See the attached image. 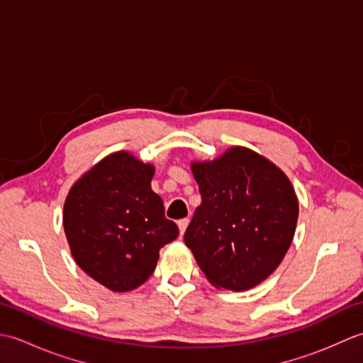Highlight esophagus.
<instances>
[{
	"label": "esophagus",
	"instance_id": "esophagus-1",
	"mask_svg": "<svg viewBox=\"0 0 363 363\" xmlns=\"http://www.w3.org/2000/svg\"><path fill=\"white\" fill-rule=\"evenodd\" d=\"M187 226H189V218H182V220L177 221V228H179L181 235H184V233H186Z\"/></svg>",
	"mask_w": 363,
	"mask_h": 363
}]
</instances>
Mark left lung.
Segmentation results:
<instances>
[{
  "mask_svg": "<svg viewBox=\"0 0 363 363\" xmlns=\"http://www.w3.org/2000/svg\"><path fill=\"white\" fill-rule=\"evenodd\" d=\"M190 168L203 201L184 242L213 287H256L279 267L295 235L299 204L290 179L245 146Z\"/></svg>",
  "mask_w": 363,
  "mask_h": 363,
  "instance_id": "left-lung-1",
  "label": "left lung"
}]
</instances>
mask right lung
Returning <instances> with one entry per match:
<instances>
[{"mask_svg": "<svg viewBox=\"0 0 363 363\" xmlns=\"http://www.w3.org/2000/svg\"><path fill=\"white\" fill-rule=\"evenodd\" d=\"M154 165L129 151L106 156L76 181L64 204V230L84 273L112 291L148 279L159 251L179 234L151 190Z\"/></svg>", "mask_w": 363, "mask_h": 363, "instance_id": "add662e5", "label": "right lung"}]
</instances>
